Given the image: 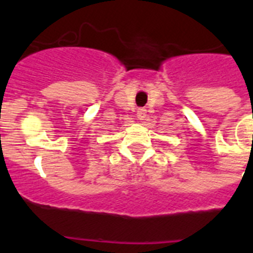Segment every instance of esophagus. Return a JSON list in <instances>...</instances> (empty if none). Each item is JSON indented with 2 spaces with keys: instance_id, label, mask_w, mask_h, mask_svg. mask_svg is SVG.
<instances>
[{
  "instance_id": "esophagus-1",
  "label": "esophagus",
  "mask_w": 253,
  "mask_h": 253,
  "mask_svg": "<svg viewBox=\"0 0 253 253\" xmlns=\"http://www.w3.org/2000/svg\"><path fill=\"white\" fill-rule=\"evenodd\" d=\"M137 116H138V119H139V120L146 119V118H147V110H146V109H144V107H140V109H138Z\"/></svg>"
}]
</instances>
